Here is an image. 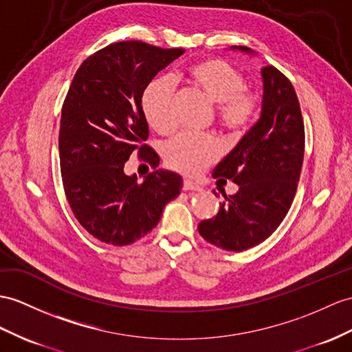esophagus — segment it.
I'll return each mask as SVG.
<instances>
[{"label":"esophagus","mask_w":352,"mask_h":352,"mask_svg":"<svg viewBox=\"0 0 352 352\" xmlns=\"http://www.w3.org/2000/svg\"><path fill=\"white\" fill-rule=\"evenodd\" d=\"M203 186L199 182L190 181V179H185L184 181V191H201Z\"/></svg>","instance_id":"1"}]
</instances>
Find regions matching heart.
Returning <instances> with one entry per match:
<instances>
[{
	"instance_id": "obj_1",
	"label": "heart",
	"mask_w": 352,
	"mask_h": 352,
	"mask_svg": "<svg viewBox=\"0 0 352 352\" xmlns=\"http://www.w3.org/2000/svg\"><path fill=\"white\" fill-rule=\"evenodd\" d=\"M188 79L210 101L217 102L219 125L228 133H239L250 125L260 104L255 92L245 87L243 74L222 59H204L188 68ZM142 109L149 125L160 134L176 128L173 88L166 79L152 80L143 91ZM218 155L217 142L210 135L184 133L164 148L166 162L186 175H197Z\"/></svg>"
}]
</instances>
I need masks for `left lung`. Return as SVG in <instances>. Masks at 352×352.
Segmentation results:
<instances>
[{
	"instance_id": "left-lung-1",
	"label": "left lung",
	"mask_w": 352,
	"mask_h": 352,
	"mask_svg": "<svg viewBox=\"0 0 352 352\" xmlns=\"http://www.w3.org/2000/svg\"><path fill=\"white\" fill-rule=\"evenodd\" d=\"M252 54L245 46H233ZM261 116L213 170L239 185L213 218L199 224L204 241L241 252L264 242L291 208L305 155V125L293 85L278 68H261ZM215 192V191H213ZM217 194V192H215Z\"/></svg>"
}]
</instances>
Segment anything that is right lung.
Instances as JSON below:
<instances>
[{
	"label": "right lung",
	"instance_id": "right-lung-1",
	"mask_svg": "<svg viewBox=\"0 0 352 352\" xmlns=\"http://www.w3.org/2000/svg\"><path fill=\"white\" fill-rule=\"evenodd\" d=\"M185 52L130 40L102 47L76 72L63 104L59 164L68 204L91 236L130 245L160 222L164 206L181 194L182 177L155 170L142 184L124 173L131 153L157 168L158 153L142 109L144 88Z\"/></svg>",
	"mask_w": 352,
	"mask_h": 352
}]
</instances>
